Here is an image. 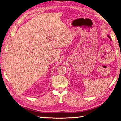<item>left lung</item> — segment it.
Returning a JSON list of instances; mask_svg holds the SVG:
<instances>
[{"label":"left lung","mask_w":121,"mask_h":121,"mask_svg":"<svg viewBox=\"0 0 121 121\" xmlns=\"http://www.w3.org/2000/svg\"><path fill=\"white\" fill-rule=\"evenodd\" d=\"M108 37H109V38L110 39H111V38H110V37H109V36H108ZM111 40H112V39H111Z\"/></svg>","instance_id":"8db88e82"}]
</instances>
